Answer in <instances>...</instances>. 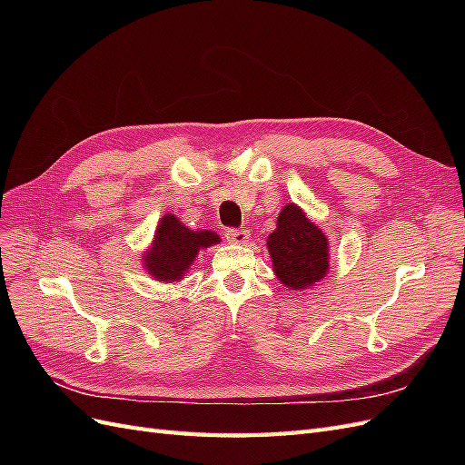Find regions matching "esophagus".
<instances>
[{"label": "esophagus", "mask_w": 465, "mask_h": 465, "mask_svg": "<svg viewBox=\"0 0 465 465\" xmlns=\"http://www.w3.org/2000/svg\"><path fill=\"white\" fill-rule=\"evenodd\" d=\"M250 238V234L244 229H229L227 231V241H231L232 244H244Z\"/></svg>", "instance_id": "1"}]
</instances>
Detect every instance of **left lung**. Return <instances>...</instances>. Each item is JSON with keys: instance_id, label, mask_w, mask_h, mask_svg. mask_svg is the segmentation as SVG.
Here are the masks:
<instances>
[{"instance_id": "obj_1", "label": "left lung", "mask_w": 465, "mask_h": 465, "mask_svg": "<svg viewBox=\"0 0 465 465\" xmlns=\"http://www.w3.org/2000/svg\"><path fill=\"white\" fill-rule=\"evenodd\" d=\"M267 250L275 277L291 291L311 289L330 272L328 234L297 203L281 209Z\"/></svg>"}]
</instances>
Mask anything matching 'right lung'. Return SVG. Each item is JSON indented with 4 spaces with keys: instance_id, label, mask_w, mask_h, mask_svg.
I'll list each match as a JSON object with an SVG mask.
<instances>
[{
    "instance_id": "obj_1",
    "label": "right lung",
    "mask_w": 465,
    "mask_h": 465,
    "mask_svg": "<svg viewBox=\"0 0 465 465\" xmlns=\"http://www.w3.org/2000/svg\"><path fill=\"white\" fill-rule=\"evenodd\" d=\"M221 236L207 229H188L176 215L164 213L154 229L142 262L159 283H180L202 250L219 244Z\"/></svg>"
}]
</instances>
